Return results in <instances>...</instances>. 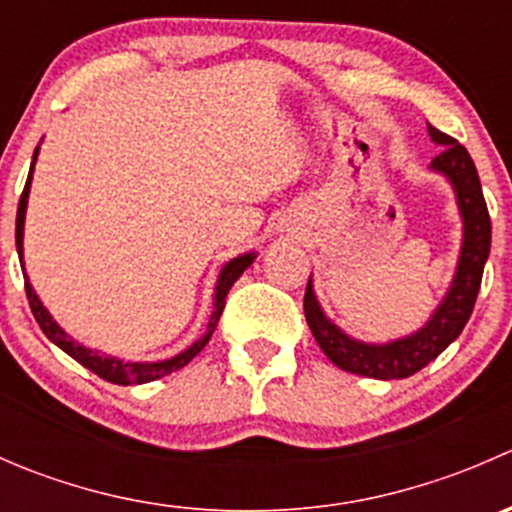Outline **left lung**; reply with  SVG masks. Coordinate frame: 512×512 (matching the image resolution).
I'll use <instances>...</instances> for the list:
<instances>
[{"label": "left lung", "mask_w": 512, "mask_h": 512, "mask_svg": "<svg viewBox=\"0 0 512 512\" xmlns=\"http://www.w3.org/2000/svg\"><path fill=\"white\" fill-rule=\"evenodd\" d=\"M428 133H431L433 141L446 146L433 158L431 168L446 175L456 188L463 227H466L456 277H453V285L441 307L431 317V322L421 332L399 339V342L381 344V347L379 344H361L349 339L342 329H337L324 317L317 297H314L312 282H307V292H304V317H307L309 329H312L322 352L339 369L369 376V379H406V376L416 374L423 366L431 364L463 332L466 322L471 319L473 307H476L483 267L490 252V215L471 153L461 143H456V138L446 136L431 123H428Z\"/></svg>", "instance_id": "8db88e82"}]
</instances>
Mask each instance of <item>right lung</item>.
I'll return each mask as SVG.
<instances>
[{
	"instance_id": "add662e5",
	"label": "right lung",
	"mask_w": 512,
	"mask_h": 512,
	"mask_svg": "<svg viewBox=\"0 0 512 512\" xmlns=\"http://www.w3.org/2000/svg\"><path fill=\"white\" fill-rule=\"evenodd\" d=\"M36 153H39V148L34 151V160H36ZM32 170H34V163H32ZM32 170H29L27 185H24L22 198H19V205H17V252H19V260H22L24 213H27V198H29V185H32ZM252 260H255V255H242V257H235V260H230L223 267V272H220L218 287H215V309H213V314H210L208 332H205V337L198 339V342H195L190 349H185L183 354L173 356V359L156 361V364H143V361H133V364H131V361L113 359V356L98 354V352H91V349L81 347V344H76L74 339L66 337L64 329H61L59 324L51 319V314L46 312L44 304L39 302V297H36V292L32 289V285H29L27 277H24V289H27L29 307H32V314H34L36 322H39L41 332H44L46 337H49L51 342L56 344V347L64 349V352L69 354L71 359H76L81 366H86L89 371H94V374L101 376V379L111 381V384H118V386H133V384H148V381H156V379H160V376L173 374V371L183 369L188 361H193L195 356L203 352V347L210 342L215 327H218V319H220V314H223V309H225L227 292H230V287L235 285L237 277H240L242 272H245L247 267L252 265Z\"/></svg>"
}]
</instances>
